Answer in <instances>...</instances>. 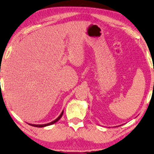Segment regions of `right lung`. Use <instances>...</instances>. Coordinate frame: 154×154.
Here are the masks:
<instances>
[{
	"label": "right lung",
	"mask_w": 154,
	"mask_h": 154,
	"mask_svg": "<svg viewBox=\"0 0 154 154\" xmlns=\"http://www.w3.org/2000/svg\"><path fill=\"white\" fill-rule=\"evenodd\" d=\"M63 112H64V111H63V112H61L60 115L58 116V117L56 119H54V121H52V122H50V123H48V124H29V125L32 126H35V127H45V126L52 125V124L56 123V122H57V121H59L60 119V118L62 117V116H63Z\"/></svg>",
	"instance_id": "1"
}]
</instances>
